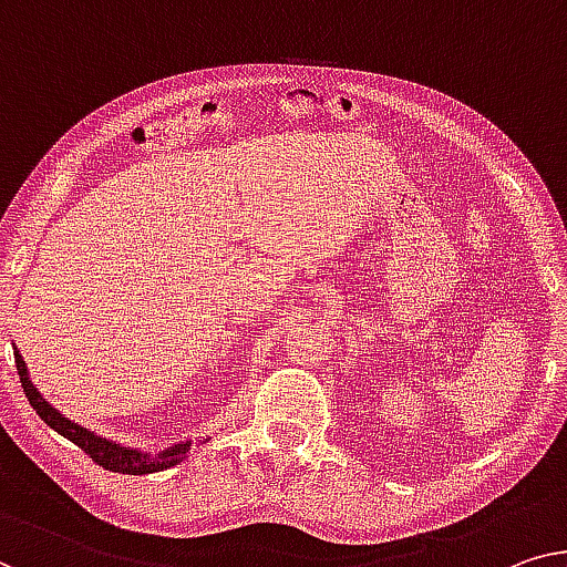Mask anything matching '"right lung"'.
<instances>
[{
    "label": "right lung",
    "instance_id": "right-lung-1",
    "mask_svg": "<svg viewBox=\"0 0 567 567\" xmlns=\"http://www.w3.org/2000/svg\"><path fill=\"white\" fill-rule=\"evenodd\" d=\"M14 364H17V374H20L24 396H28V402L32 404V410L38 412L40 420L45 422V425L53 427L58 435H63L71 443L79 445L83 453H89L91 458H94V463H99L101 468L114 471V473H132V476H142V473H155V471H165L171 466H177V463H181L183 458H188L190 441L171 445V447H165V451H159V453H145V451H137V447H124L120 443L106 441V437L91 433L89 427H81L79 422L63 417L61 412L53 408V404H50L48 400H42L38 386L30 382L28 367H24V361H22L20 351H17V349H14Z\"/></svg>",
    "mask_w": 567,
    "mask_h": 567
}]
</instances>
